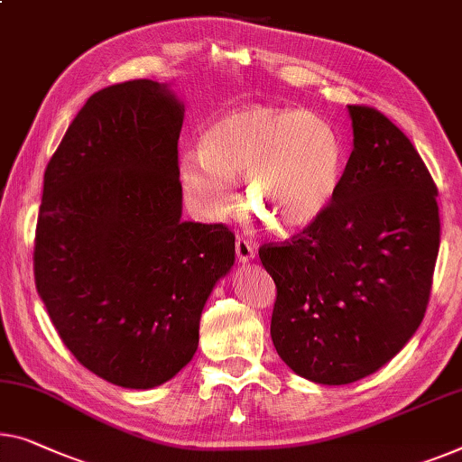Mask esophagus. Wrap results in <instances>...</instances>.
<instances>
[{"label": "esophagus", "instance_id": "obj_1", "mask_svg": "<svg viewBox=\"0 0 462 462\" xmlns=\"http://www.w3.org/2000/svg\"><path fill=\"white\" fill-rule=\"evenodd\" d=\"M254 245H251L249 240L245 238H238L236 240V257L238 261H243V263H246V261H251L254 257Z\"/></svg>", "mask_w": 462, "mask_h": 462}]
</instances>
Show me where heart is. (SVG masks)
Here are the masks:
<instances>
[{
  "label": "heart",
  "mask_w": 462,
  "mask_h": 462,
  "mask_svg": "<svg viewBox=\"0 0 462 462\" xmlns=\"http://www.w3.org/2000/svg\"><path fill=\"white\" fill-rule=\"evenodd\" d=\"M245 174V203L275 232H297L328 209L342 176V143L319 116L253 106L205 130L201 151L184 149L178 180L203 219L234 209L232 178Z\"/></svg>",
  "instance_id": "heart-1"
}]
</instances>
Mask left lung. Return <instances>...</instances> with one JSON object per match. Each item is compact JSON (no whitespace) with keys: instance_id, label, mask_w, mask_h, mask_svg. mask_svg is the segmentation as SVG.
I'll return each instance as SVG.
<instances>
[{"instance_id":"obj_1","label":"left lung","mask_w":462,"mask_h":462,"mask_svg":"<svg viewBox=\"0 0 462 462\" xmlns=\"http://www.w3.org/2000/svg\"><path fill=\"white\" fill-rule=\"evenodd\" d=\"M353 153L328 209L259 259L275 282L272 340L288 367L342 385L388 363L423 321L439 249L438 189L407 134L348 106Z\"/></svg>"}]
</instances>
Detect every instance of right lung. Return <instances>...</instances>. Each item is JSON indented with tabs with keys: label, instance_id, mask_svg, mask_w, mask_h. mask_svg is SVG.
Wrapping results in <instances>:
<instances>
[{
	"label": "right lung",
	"instance_id": "add662e5",
	"mask_svg": "<svg viewBox=\"0 0 462 462\" xmlns=\"http://www.w3.org/2000/svg\"><path fill=\"white\" fill-rule=\"evenodd\" d=\"M182 118L155 80L101 88L45 170L34 284L77 361L122 388H155L192 359L205 300L234 265L224 224L180 219Z\"/></svg>",
	"mask_w": 462,
	"mask_h": 462
}]
</instances>
